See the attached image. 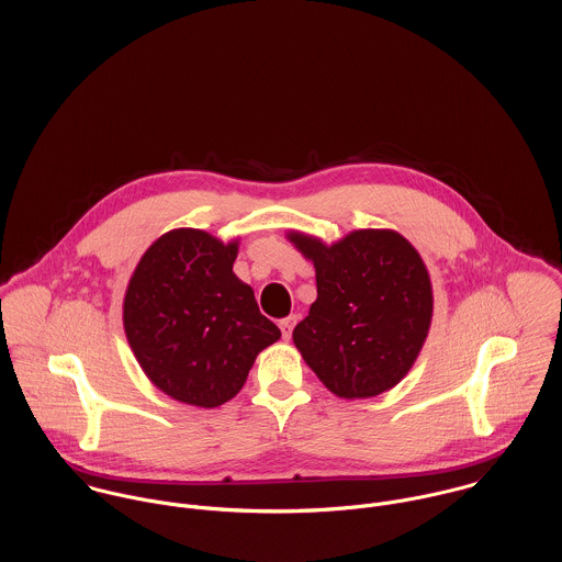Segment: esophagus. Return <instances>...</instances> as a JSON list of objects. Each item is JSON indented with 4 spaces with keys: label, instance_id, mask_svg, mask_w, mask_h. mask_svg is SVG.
Returning a JSON list of instances; mask_svg holds the SVG:
<instances>
[{
    "label": "esophagus",
    "instance_id": "obj_1",
    "mask_svg": "<svg viewBox=\"0 0 562 562\" xmlns=\"http://www.w3.org/2000/svg\"><path fill=\"white\" fill-rule=\"evenodd\" d=\"M294 324H296V316H294V314H290L288 318H283V321L279 322L281 333H283V339H290V337H292V328H294Z\"/></svg>",
    "mask_w": 562,
    "mask_h": 562
}]
</instances>
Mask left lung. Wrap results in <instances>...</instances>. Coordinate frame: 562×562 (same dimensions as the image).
<instances>
[{"label": "left lung", "mask_w": 562, "mask_h": 562, "mask_svg": "<svg viewBox=\"0 0 562 562\" xmlns=\"http://www.w3.org/2000/svg\"><path fill=\"white\" fill-rule=\"evenodd\" d=\"M316 268L318 299L292 339L337 398H374L413 368L432 321V285L415 246L394 229L341 240L288 232Z\"/></svg>", "instance_id": "1"}]
</instances>
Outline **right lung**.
Masks as SVG:
<instances>
[{
  "label": "right lung",
  "mask_w": 562,
  "mask_h": 562,
  "mask_svg": "<svg viewBox=\"0 0 562 562\" xmlns=\"http://www.w3.org/2000/svg\"><path fill=\"white\" fill-rule=\"evenodd\" d=\"M240 241L172 229L140 257L123 326L147 379L172 401L214 408L246 383L257 355L281 337L234 272Z\"/></svg>",
  "instance_id": "obj_1"
}]
</instances>
